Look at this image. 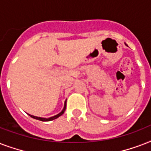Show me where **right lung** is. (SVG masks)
Masks as SVG:
<instances>
[{"label":"right lung","instance_id":"obj_1","mask_svg":"<svg viewBox=\"0 0 151 151\" xmlns=\"http://www.w3.org/2000/svg\"><path fill=\"white\" fill-rule=\"evenodd\" d=\"M66 100L65 101V103H64V107L63 109L61 112L58 114L55 115L53 117H48V118H45V117H37V116H34V115H31V114H29V116H30L31 117L34 118V119H37V120H39V121H42V122H50V121H52V120L54 119H56L58 118L59 117H60L61 115L63 114V113L65 112V110H66Z\"/></svg>","mask_w":151,"mask_h":151}]
</instances>
